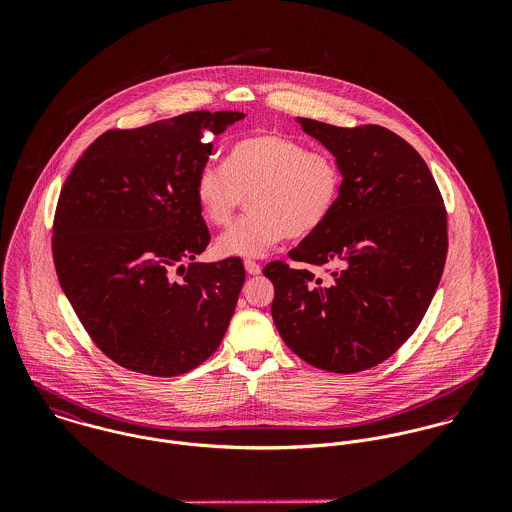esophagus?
<instances>
[{
  "label": "esophagus",
  "mask_w": 512,
  "mask_h": 512,
  "mask_svg": "<svg viewBox=\"0 0 512 512\" xmlns=\"http://www.w3.org/2000/svg\"><path fill=\"white\" fill-rule=\"evenodd\" d=\"M244 270H246L250 276H258V274L262 272L260 264H256V262H252V260H246V262H244Z\"/></svg>",
  "instance_id": "34e87169"
}]
</instances>
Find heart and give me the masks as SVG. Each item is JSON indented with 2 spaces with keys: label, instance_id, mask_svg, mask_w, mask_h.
I'll list each match as a JSON object with an SVG mask.
<instances>
[{
  "label": "heart",
  "instance_id": "1",
  "mask_svg": "<svg viewBox=\"0 0 512 512\" xmlns=\"http://www.w3.org/2000/svg\"><path fill=\"white\" fill-rule=\"evenodd\" d=\"M343 189L335 157L282 134H256L228 149L224 165L205 163L195 177L203 219L228 224L242 199L248 217L215 242L220 258H260L286 236L317 232L333 215Z\"/></svg>",
  "mask_w": 512,
  "mask_h": 512
}]
</instances>
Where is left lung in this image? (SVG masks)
Segmentation results:
<instances>
[{"mask_svg":"<svg viewBox=\"0 0 512 512\" xmlns=\"http://www.w3.org/2000/svg\"><path fill=\"white\" fill-rule=\"evenodd\" d=\"M339 163L343 189L329 220L290 252L329 266L272 262V317L293 353L321 370L349 374L394 355L426 315L447 256V215L420 153L394 132L337 128L297 118Z\"/></svg>","mask_w":512,"mask_h":512,"instance_id":"8db88e82","label":"left lung"}]
</instances>
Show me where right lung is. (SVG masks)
Segmentation results:
<instances>
[{
  "instance_id": "add662e5",
  "label": "right lung",
  "mask_w": 512,
  "mask_h": 512,
  "mask_svg": "<svg viewBox=\"0 0 512 512\" xmlns=\"http://www.w3.org/2000/svg\"><path fill=\"white\" fill-rule=\"evenodd\" d=\"M242 118L199 110L110 130L65 181L53 226L57 276L92 341L124 368L177 376L219 349L246 274L240 258L195 262L211 240L195 177L211 134ZM175 267L181 283L170 280Z\"/></svg>"
}]
</instances>
